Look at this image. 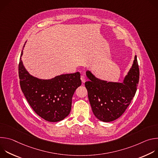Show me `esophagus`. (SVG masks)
<instances>
[{
    "label": "esophagus",
    "mask_w": 158,
    "mask_h": 158,
    "mask_svg": "<svg viewBox=\"0 0 158 158\" xmlns=\"http://www.w3.org/2000/svg\"><path fill=\"white\" fill-rule=\"evenodd\" d=\"M81 79L82 83H84L85 82V77L84 76H81Z\"/></svg>",
    "instance_id": "1"
}]
</instances>
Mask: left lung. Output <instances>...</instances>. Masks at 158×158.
<instances>
[{"instance_id":"left-lung-1","label":"left lung","mask_w":158,"mask_h":158,"mask_svg":"<svg viewBox=\"0 0 158 158\" xmlns=\"http://www.w3.org/2000/svg\"><path fill=\"white\" fill-rule=\"evenodd\" d=\"M86 76L89 81L85 86L94 116L103 122L113 121L124 113L136 94L139 78L137 57L123 82L99 79L90 71Z\"/></svg>"}]
</instances>
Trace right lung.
Returning a JSON list of instances; mask_svg holds the SVG:
<instances>
[{
  "label": "right lung",
  "mask_w": 158,
  "mask_h": 158,
  "mask_svg": "<svg viewBox=\"0 0 158 158\" xmlns=\"http://www.w3.org/2000/svg\"><path fill=\"white\" fill-rule=\"evenodd\" d=\"M22 54L23 50L19 64V76L20 88L27 102L35 113L46 121H62L69 114L72 98L81 85L80 73L62 74L51 79H39L26 70L21 60Z\"/></svg>",
  "instance_id": "add662e5"
}]
</instances>
